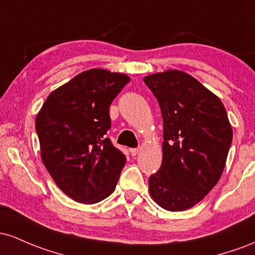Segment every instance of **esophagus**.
<instances>
[{
	"instance_id": "1",
	"label": "esophagus",
	"mask_w": 255,
	"mask_h": 255,
	"mask_svg": "<svg viewBox=\"0 0 255 255\" xmlns=\"http://www.w3.org/2000/svg\"><path fill=\"white\" fill-rule=\"evenodd\" d=\"M130 154L132 156L137 155V154H138V149H137V148H132V149H130Z\"/></svg>"
}]
</instances>
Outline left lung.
Instances as JSON below:
<instances>
[{
  "label": "left lung",
  "instance_id": "left-lung-1",
  "mask_svg": "<svg viewBox=\"0 0 255 255\" xmlns=\"http://www.w3.org/2000/svg\"><path fill=\"white\" fill-rule=\"evenodd\" d=\"M164 122L162 162L149 177L151 199L164 210L184 211L212 190L224 170L233 128L219 97L178 70L144 77Z\"/></svg>",
  "mask_w": 255,
  "mask_h": 255
}]
</instances>
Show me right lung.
<instances>
[{
	"mask_svg": "<svg viewBox=\"0 0 255 255\" xmlns=\"http://www.w3.org/2000/svg\"><path fill=\"white\" fill-rule=\"evenodd\" d=\"M128 82L124 73L88 70L54 90L37 114L43 164L74 201L96 204L116 189L127 158L106 133L110 106Z\"/></svg>",
	"mask_w": 255,
	"mask_h": 255,
	"instance_id": "right-lung-1",
	"label": "right lung"
}]
</instances>
